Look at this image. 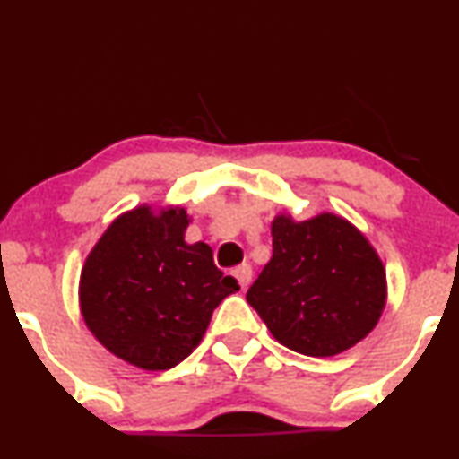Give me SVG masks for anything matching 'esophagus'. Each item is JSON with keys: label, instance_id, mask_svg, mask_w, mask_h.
Listing matches in <instances>:
<instances>
[{"label": "esophagus", "instance_id": "34e87169", "mask_svg": "<svg viewBox=\"0 0 459 459\" xmlns=\"http://www.w3.org/2000/svg\"><path fill=\"white\" fill-rule=\"evenodd\" d=\"M233 275H235L237 282H239L241 290H246L252 282V267L250 264H239V267L233 269Z\"/></svg>", "mask_w": 459, "mask_h": 459}]
</instances>
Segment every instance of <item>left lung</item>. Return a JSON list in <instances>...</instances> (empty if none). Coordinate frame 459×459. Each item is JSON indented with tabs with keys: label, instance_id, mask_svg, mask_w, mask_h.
<instances>
[{
	"label": "left lung",
	"instance_id": "left-lung-1",
	"mask_svg": "<svg viewBox=\"0 0 459 459\" xmlns=\"http://www.w3.org/2000/svg\"><path fill=\"white\" fill-rule=\"evenodd\" d=\"M273 256L246 299L286 349L333 357L378 325L387 306V272L355 224L323 212L272 222Z\"/></svg>",
	"mask_w": 459,
	"mask_h": 459
}]
</instances>
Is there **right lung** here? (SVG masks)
<instances>
[{"mask_svg":"<svg viewBox=\"0 0 459 459\" xmlns=\"http://www.w3.org/2000/svg\"><path fill=\"white\" fill-rule=\"evenodd\" d=\"M184 207L139 205L108 224L87 254L79 306L87 329L130 366L160 372L201 344L220 301L239 290L203 241L187 244Z\"/></svg>","mask_w":459,"mask_h":459,"instance_id":"obj_1","label":"right lung"}]
</instances>
